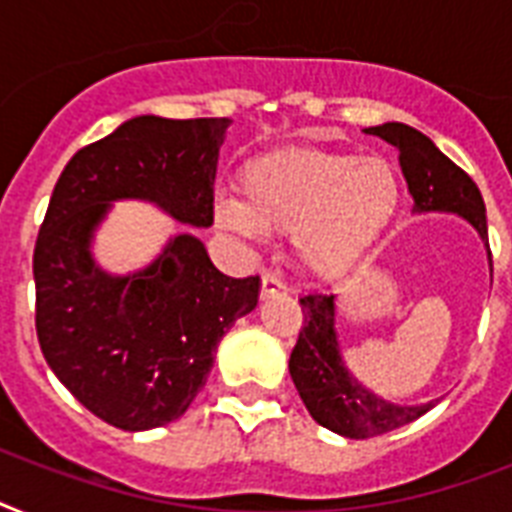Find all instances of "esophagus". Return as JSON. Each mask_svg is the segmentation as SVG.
<instances>
[{"label": "esophagus", "instance_id": "esophagus-1", "mask_svg": "<svg viewBox=\"0 0 512 512\" xmlns=\"http://www.w3.org/2000/svg\"><path fill=\"white\" fill-rule=\"evenodd\" d=\"M284 292H287L284 281H281L279 276H273V273H265L263 281H260V295H263V300H268V297H276V295H284Z\"/></svg>", "mask_w": 512, "mask_h": 512}]
</instances>
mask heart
<instances>
[{"mask_svg": "<svg viewBox=\"0 0 512 512\" xmlns=\"http://www.w3.org/2000/svg\"><path fill=\"white\" fill-rule=\"evenodd\" d=\"M401 199V175L382 156L284 148L244 170L241 201H215V225L239 236L292 231L300 268L335 279L372 255Z\"/></svg>", "mask_w": 512, "mask_h": 512, "instance_id": "1", "label": "heart"}]
</instances>
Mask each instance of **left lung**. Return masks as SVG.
<instances>
[{"label":"left lung","mask_w":512,"mask_h":512,"mask_svg":"<svg viewBox=\"0 0 512 512\" xmlns=\"http://www.w3.org/2000/svg\"><path fill=\"white\" fill-rule=\"evenodd\" d=\"M366 132L377 135L398 151V164L414 199L412 212L460 215L476 228L489 252L486 207L470 175H465L449 156L441 154L428 135H422L409 124L388 122L369 127ZM335 300V295L300 297L305 319L295 350L289 356V374L305 409L319 425L345 438H372L420 420L422 414L438 404V398L428 404H396L361 385L356 374L345 366L335 327Z\"/></svg>","instance_id":"left-lung-1"}]
</instances>
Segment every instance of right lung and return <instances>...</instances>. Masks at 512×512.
Masks as SVG:
<instances>
[{
    "instance_id": "1",
    "label": "right lung",
    "mask_w": 512,
    "mask_h": 512,
    "mask_svg": "<svg viewBox=\"0 0 512 512\" xmlns=\"http://www.w3.org/2000/svg\"><path fill=\"white\" fill-rule=\"evenodd\" d=\"M228 127L231 119L135 116L76 151L55 183L34 249L36 335L55 377L114 428L138 433L183 417L217 342L255 311L260 279L217 271L193 233L172 236L124 276L92 255L114 201H148L209 228Z\"/></svg>"
}]
</instances>
